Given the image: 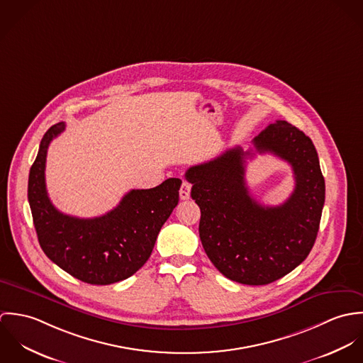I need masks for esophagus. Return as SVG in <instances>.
<instances>
[{
    "instance_id": "34e87169",
    "label": "esophagus",
    "mask_w": 363,
    "mask_h": 363,
    "mask_svg": "<svg viewBox=\"0 0 363 363\" xmlns=\"http://www.w3.org/2000/svg\"><path fill=\"white\" fill-rule=\"evenodd\" d=\"M190 190H191V184L187 183V182H183L182 183V187H180V200H189L190 199Z\"/></svg>"
}]
</instances>
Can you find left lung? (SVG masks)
<instances>
[{"mask_svg": "<svg viewBox=\"0 0 363 363\" xmlns=\"http://www.w3.org/2000/svg\"><path fill=\"white\" fill-rule=\"evenodd\" d=\"M256 152L274 154L294 170L295 190L281 206L264 207L249 193L240 147L191 166L186 179L201 209L200 239L208 259L226 278L267 285L295 269L315 242L325 184L317 151L303 131L277 120L253 140Z\"/></svg>", "mask_w": 363, "mask_h": 363, "instance_id": "obj_1", "label": "left lung"}]
</instances>
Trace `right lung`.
Wrapping results in <instances>:
<instances>
[{
	"mask_svg": "<svg viewBox=\"0 0 363 363\" xmlns=\"http://www.w3.org/2000/svg\"><path fill=\"white\" fill-rule=\"evenodd\" d=\"M64 130L62 121L48 130L29 172L28 200L40 247L54 264L82 282L123 281L150 259L160 228L179 203L182 180L170 177L154 189L131 190L102 216L65 215L52 206L45 177L48 148Z\"/></svg>",
	"mask_w": 363,
	"mask_h": 363,
	"instance_id": "obj_1",
	"label": "right lung"
}]
</instances>
